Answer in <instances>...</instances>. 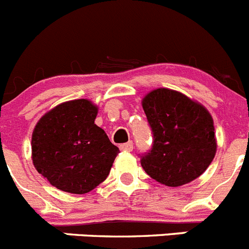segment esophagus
I'll use <instances>...</instances> for the list:
<instances>
[{"label":"esophagus","instance_id":"esophagus-1","mask_svg":"<svg viewBox=\"0 0 249 249\" xmlns=\"http://www.w3.org/2000/svg\"><path fill=\"white\" fill-rule=\"evenodd\" d=\"M120 148L124 152H132L133 151V142H132V141H129V142H127V143L121 144Z\"/></svg>","mask_w":249,"mask_h":249}]
</instances>
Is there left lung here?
<instances>
[{
	"label": "left lung",
	"mask_w": 249,
	"mask_h": 249,
	"mask_svg": "<svg viewBox=\"0 0 249 249\" xmlns=\"http://www.w3.org/2000/svg\"><path fill=\"white\" fill-rule=\"evenodd\" d=\"M144 113L153 142L141 155V164L160 183L178 187L208 168L217 149L211 114L203 106L168 89L149 92Z\"/></svg>",
	"instance_id": "8db88e82"
}]
</instances>
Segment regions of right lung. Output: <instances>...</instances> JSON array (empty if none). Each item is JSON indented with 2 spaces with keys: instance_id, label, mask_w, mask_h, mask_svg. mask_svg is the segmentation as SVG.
Instances as JSON below:
<instances>
[{
  "instance_id": "1",
  "label": "right lung",
  "mask_w": 249,
  "mask_h": 249,
  "mask_svg": "<svg viewBox=\"0 0 249 249\" xmlns=\"http://www.w3.org/2000/svg\"><path fill=\"white\" fill-rule=\"evenodd\" d=\"M97 107L74 100L46 113L32 135V160L37 172L56 188L83 195L102 183L118 149L94 124Z\"/></svg>"
}]
</instances>
